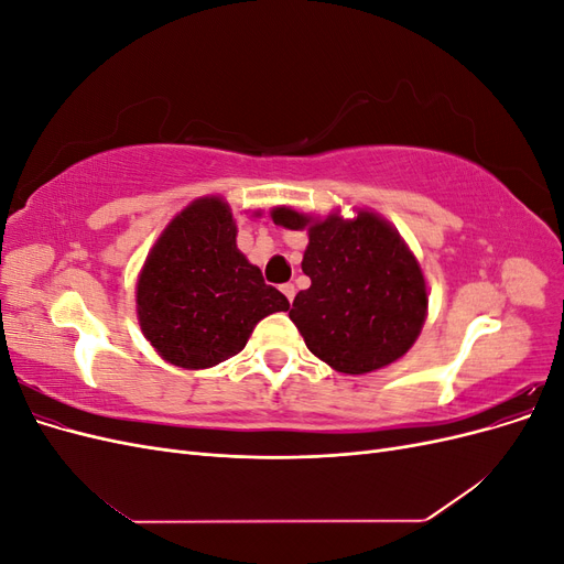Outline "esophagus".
<instances>
[{"label": "esophagus", "mask_w": 564, "mask_h": 564, "mask_svg": "<svg viewBox=\"0 0 564 564\" xmlns=\"http://www.w3.org/2000/svg\"><path fill=\"white\" fill-rule=\"evenodd\" d=\"M280 292L286 296V301H289V303H292V301H294V296H296V286H294L292 282H286V284H282V286H280Z\"/></svg>", "instance_id": "34e87169"}]
</instances>
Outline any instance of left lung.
<instances>
[{
  "label": "left lung",
  "mask_w": 564,
  "mask_h": 564,
  "mask_svg": "<svg viewBox=\"0 0 564 564\" xmlns=\"http://www.w3.org/2000/svg\"><path fill=\"white\" fill-rule=\"evenodd\" d=\"M272 220L308 230L301 268L311 286L289 317L315 357L340 373H367L414 346L429 292L416 256L388 220L373 212L313 218L292 207H275Z\"/></svg>",
  "instance_id": "8db88e82"
}]
</instances>
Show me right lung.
<instances>
[{
	"instance_id": "right-lung-1",
	"label": "right lung",
	"mask_w": 564,
	"mask_h": 564,
	"mask_svg": "<svg viewBox=\"0 0 564 564\" xmlns=\"http://www.w3.org/2000/svg\"><path fill=\"white\" fill-rule=\"evenodd\" d=\"M289 311L237 249V226L220 197L195 199L164 228L135 284L139 324L166 362L207 369L240 352L256 324Z\"/></svg>"
}]
</instances>
